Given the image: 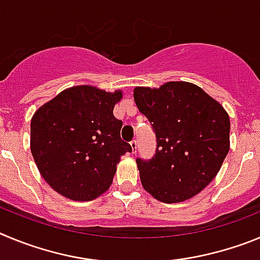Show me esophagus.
I'll return each mask as SVG.
<instances>
[{
  "mask_svg": "<svg viewBox=\"0 0 260 260\" xmlns=\"http://www.w3.org/2000/svg\"><path fill=\"white\" fill-rule=\"evenodd\" d=\"M131 149H132V154L137 153V141H136V140H133V141L131 142Z\"/></svg>",
  "mask_w": 260,
  "mask_h": 260,
  "instance_id": "obj_1",
  "label": "esophagus"
}]
</instances>
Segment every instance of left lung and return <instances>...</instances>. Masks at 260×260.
Here are the masks:
<instances>
[{
    "mask_svg": "<svg viewBox=\"0 0 260 260\" xmlns=\"http://www.w3.org/2000/svg\"><path fill=\"white\" fill-rule=\"evenodd\" d=\"M133 98L156 137L153 158L136 159L145 190L165 203L182 202L202 191L229 151L231 121L224 107L186 81L136 86Z\"/></svg>",
    "mask_w": 260,
    "mask_h": 260,
    "instance_id": "left-lung-1",
    "label": "left lung"
}]
</instances>
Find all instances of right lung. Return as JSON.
<instances>
[{"instance_id":"1","label":"right lung","mask_w":260,"mask_h":260,"mask_svg":"<svg viewBox=\"0 0 260 260\" xmlns=\"http://www.w3.org/2000/svg\"><path fill=\"white\" fill-rule=\"evenodd\" d=\"M121 90L110 93L78 85L44 104L31 119V153L41 176L72 201H92L110 188L120 156L132 151L121 141L114 106Z\"/></svg>"}]
</instances>
